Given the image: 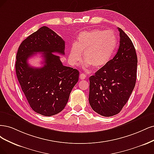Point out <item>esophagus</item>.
<instances>
[{
    "mask_svg": "<svg viewBox=\"0 0 154 154\" xmlns=\"http://www.w3.org/2000/svg\"><path fill=\"white\" fill-rule=\"evenodd\" d=\"M86 74L82 73H81L80 74V76H79V78H80L81 80H84V79H86Z\"/></svg>",
    "mask_w": 154,
    "mask_h": 154,
    "instance_id": "1",
    "label": "esophagus"
}]
</instances>
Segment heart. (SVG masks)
<instances>
[{
    "mask_svg": "<svg viewBox=\"0 0 154 154\" xmlns=\"http://www.w3.org/2000/svg\"><path fill=\"white\" fill-rule=\"evenodd\" d=\"M117 46V38L111 31L93 29L79 33L75 42L69 51V59L76 64L81 58V52L85 61L84 67L90 65L100 68L109 63Z\"/></svg>",
    "mask_w": 154,
    "mask_h": 154,
    "instance_id": "b5f03b06",
    "label": "heart"
}]
</instances>
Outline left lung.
I'll return each instance as SVG.
<instances>
[{"instance_id":"1","label":"left lung","mask_w":154,"mask_h":154,"mask_svg":"<svg viewBox=\"0 0 154 154\" xmlns=\"http://www.w3.org/2000/svg\"><path fill=\"white\" fill-rule=\"evenodd\" d=\"M118 29L120 40L115 56L90 77L89 102L94 111L106 117L121 111L136 81V49L129 37Z\"/></svg>"}]
</instances>
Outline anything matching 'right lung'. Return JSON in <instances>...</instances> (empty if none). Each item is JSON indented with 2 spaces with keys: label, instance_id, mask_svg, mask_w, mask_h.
Masks as SVG:
<instances>
[{
  "label": "right lung",
  "instance_id": "1",
  "mask_svg": "<svg viewBox=\"0 0 154 154\" xmlns=\"http://www.w3.org/2000/svg\"><path fill=\"white\" fill-rule=\"evenodd\" d=\"M64 41L52 29L42 27L22 42L17 54V79L32 110L45 116L63 110L73 88L79 81L77 69L64 66L55 53L64 54ZM42 52L44 66L34 68L27 63Z\"/></svg>",
  "mask_w": 154,
  "mask_h": 154
}]
</instances>
